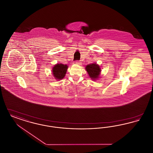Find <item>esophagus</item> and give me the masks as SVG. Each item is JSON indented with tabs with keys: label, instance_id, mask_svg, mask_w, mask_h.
<instances>
[{
	"label": "esophagus",
	"instance_id": "obj_1",
	"mask_svg": "<svg viewBox=\"0 0 153 153\" xmlns=\"http://www.w3.org/2000/svg\"><path fill=\"white\" fill-rule=\"evenodd\" d=\"M74 64H78V65H81V62H80V61H75L74 62Z\"/></svg>",
	"mask_w": 153,
	"mask_h": 153
}]
</instances>
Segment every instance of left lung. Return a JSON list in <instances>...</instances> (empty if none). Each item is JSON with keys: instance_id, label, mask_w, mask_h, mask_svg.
I'll list each match as a JSON object with an SVG mask.
<instances>
[{"instance_id": "left-lung-1", "label": "left lung", "mask_w": 153, "mask_h": 153, "mask_svg": "<svg viewBox=\"0 0 153 153\" xmlns=\"http://www.w3.org/2000/svg\"><path fill=\"white\" fill-rule=\"evenodd\" d=\"M85 69L89 77L91 79H92V80H95L99 77L101 70L100 66L96 64H92L88 65L86 66Z\"/></svg>"}]
</instances>
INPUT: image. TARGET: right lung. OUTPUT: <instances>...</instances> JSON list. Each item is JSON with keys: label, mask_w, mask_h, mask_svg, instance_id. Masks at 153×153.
I'll use <instances>...</instances> for the list:
<instances>
[{"label": "right lung", "mask_w": 153, "mask_h": 153, "mask_svg": "<svg viewBox=\"0 0 153 153\" xmlns=\"http://www.w3.org/2000/svg\"><path fill=\"white\" fill-rule=\"evenodd\" d=\"M68 66L62 64H57L53 68V74L56 80L62 79L65 75Z\"/></svg>", "instance_id": "add662e5"}]
</instances>
